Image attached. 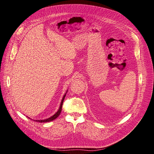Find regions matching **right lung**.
<instances>
[{
    "instance_id": "1",
    "label": "right lung",
    "mask_w": 154,
    "mask_h": 154,
    "mask_svg": "<svg viewBox=\"0 0 154 154\" xmlns=\"http://www.w3.org/2000/svg\"><path fill=\"white\" fill-rule=\"evenodd\" d=\"M66 93H67V92H66ZM66 94H65V95H63V97L61 103H60V107H59V110H58L57 112L54 116H52V117H49V118H48V119H45V120H34V121H36V122H41V123H42V122H51V121L54 120L57 117H59V115H60V114L61 111H62V105H63V100H64V99H65V97H66ZM28 118H29V117H28ZM29 119H30V118H29Z\"/></svg>"
}]
</instances>
